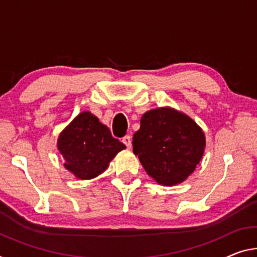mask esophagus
Segmentation results:
<instances>
[{
    "mask_svg": "<svg viewBox=\"0 0 257 257\" xmlns=\"http://www.w3.org/2000/svg\"><path fill=\"white\" fill-rule=\"evenodd\" d=\"M123 144L126 146V147L127 148H131V146H132V141H131V137L130 136H125L124 138H123Z\"/></svg>",
    "mask_w": 257,
    "mask_h": 257,
    "instance_id": "esophagus-1",
    "label": "esophagus"
}]
</instances>
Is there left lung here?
Listing matches in <instances>:
<instances>
[{
    "mask_svg": "<svg viewBox=\"0 0 257 257\" xmlns=\"http://www.w3.org/2000/svg\"><path fill=\"white\" fill-rule=\"evenodd\" d=\"M133 153L160 185L183 183L203 156L206 138L192 118L171 108L144 113L133 136Z\"/></svg>",
    "mask_w": 257,
    "mask_h": 257,
    "instance_id": "8db88e82",
    "label": "left lung"
}]
</instances>
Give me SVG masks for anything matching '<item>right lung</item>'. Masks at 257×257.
<instances>
[{
  "label": "right lung",
  "instance_id": "add662e5",
  "mask_svg": "<svg viewBox=\"0 0 257 257\" xmlns=\"http://www.w3.org/2000/svg\"><path fill=\"white\" fill-rule=\"evenodd\" d=\"M57 148L65 161L64 167L77 178L86 180L101 175L126 147L97 117L84 111L63 130Z\"/></svg>",
  "mask_w": 257,
  "mask_h": 257
}]
</instances>
